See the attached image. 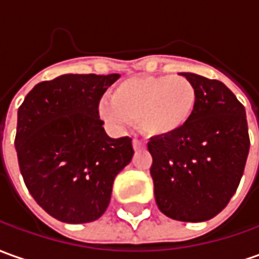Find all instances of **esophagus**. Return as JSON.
<instances>
[{
	"label": "esophagus",
	"instance_id": "1",
	"mask_svg": "<svg viewBox=\"0 0 259 259\" xmlns=\"http://www.w3.org/2000/svg\"><path fill=\"white\" fill-rule=\"evenodd\" d=\"M144 147H146V144H144V142H142V140H139V139H133V149L135 150H143Z\"/></svg>",
	"mask_w": 259,
	"mask_h": 259
}]
</instances>
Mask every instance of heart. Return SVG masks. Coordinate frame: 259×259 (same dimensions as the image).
I'll return each mask as SVG.
<instances>
[{"mask_svg":"<svg viewBox=\"0 0 259 259\" xmlns=\"http://www.w3.org/2000/svg\"><path fill=\"white\" fill-rule=\"evenodd\" d=\"M110 99L99 103L105 122L115 126L135 122L146 136L164 139L191 122L198 96L187 78L163 75L126 79L112 91Z\"/></svg>","mask_w":259,"mask_h":259,"instance_id":"obj_1","label":"heart"}]
</instances>
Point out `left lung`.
<instances>
[{"label":"left lung","instance_id":"left-lung-1","mask_svg":"<svg viewBox=\"0 0 259 259\" xmlns=\"http://www.w3.org/2000/svg\"><path fill=\"white\" fill-rule=\"evenodd\" d=\"M181 75L196 88V113L177 135L150 139V174L164 215L201 223L224 210L240 184L249 152L247 116L223 82Z\"/></svg>","mask_w":259,"mask_h":259}]
</instances>
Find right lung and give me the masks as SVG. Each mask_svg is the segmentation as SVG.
Returning <instances> with one entry per match:
<instances>
[{
  "label": "right lung",
  "mask_w": 259,
  "mask_h": 259,
  "mask_svg": "<svg viewBox=\"0 0 259 259\" xmlns=\"http://www.w3.org/2000/svg\"><path fill=\"white\" fill-rule=\"evenodd\" d=\"M119 78L61 75L33 86L18 109L15 149L26 189L62 223L98 220L133 157L132 139L109 137L99 117L100 98Z\"/></svg>",
  "instance_id": "add662e5"
}]
</instances>
